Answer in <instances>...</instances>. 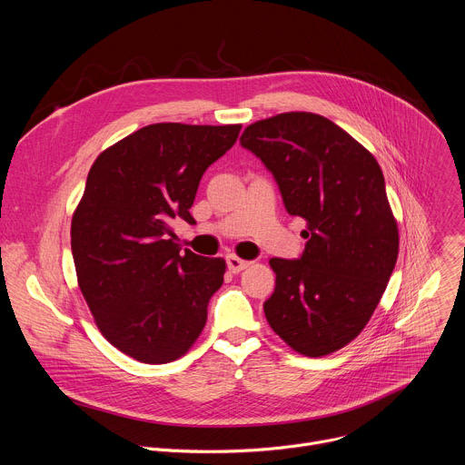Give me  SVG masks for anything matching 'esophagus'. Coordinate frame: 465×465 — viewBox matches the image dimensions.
I'll use <instances>...</instances> for the list:
<instances>
[{
  "mask_svg": "<svg viewBox=\"0 0 465 465\" xmlns=\"http://www.w3.org/2000/svg\"><path fill=\"white\" fill-rule=\"evenodd\" d=\"M226 264H228V271H230V272L237 274V272L244 271L250 262L244 261V259H241V257H237V255H228V257H226Z\"/></svg>",
  "mask_w": 465,
  "mask_h": 465,
  "instance_id": "esophagus-1",
  "label": "esophagus"
}]
</instances>
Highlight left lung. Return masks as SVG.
<instances>
[{
	"label": "left lung",
	"mask_w": 465,
	"mask_h": 465,
	"mask_svg": "<svg viewBox=\"0 0 465 465\" xmlns=\"http://www.w3.org/2000/svg\"><path fill=\"white\" fill-rule=\"evenodd\" d=\"M241 147L272 173L287 213L307 223L302 255L271 259L264 316L294 351L333 353L371 318L400 252L382 171L348 132L309 112L246 126Z\"/></svg>",
	"instance_id": "8db88e82"
}]
</instances>
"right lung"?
<instances>
[{"label":"right lung","mask_w":465,"mask_h":465,"mask_svg":"<svg viewBox=\"0 0 465 465\" xmlns=\"http://www.w3.org/2000/svg\"><path fill=\"white\" fill-rule=\"evenodd\" d=\"M241 124L156 123L94 162L72 221L79 287L104 339L128 357L165 364L203 333L226 262L176 242L206 169Z\"/></svg>","instance_id":"add662e5"}]
</instances>
